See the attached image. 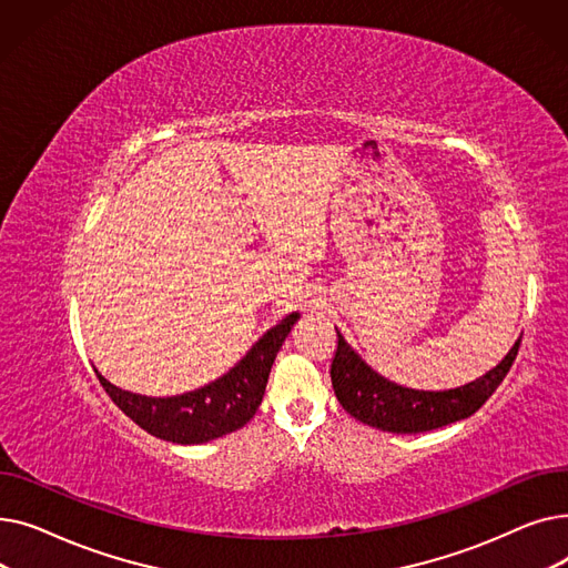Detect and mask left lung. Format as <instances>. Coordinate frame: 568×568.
<instances>
[{
	"instance_id": "obj_1",
	"label": "left lung",
	"mask_w": 568,
	"mask_h": 568,
	"mask_svg": "<svg viewBox=\"0 0 568 568\" xmlns=\"http://www.w3.org/2000/svg\"><path fill=\"white\" fill-rule=\"evenodd\" d=\"M336 343L329 371L338 403L354 419L389 433H426L467 419L495 394L520 347L518 338L499 366L458 389L414 392L371 371L341 334Z\"/></svg>"
}]
</instances>
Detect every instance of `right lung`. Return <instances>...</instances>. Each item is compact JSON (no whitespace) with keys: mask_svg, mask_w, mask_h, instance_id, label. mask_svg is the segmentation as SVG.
I'll return each mask as SVG.
<instances>
[{"mask_svg":"<svg viewBox=\"0 0 568 568\" xmlns=\"http://www.w3.org/2000/svg\"><path fill=\"white\" fill-rule=\"evenodd\" d=\"M300 315L292 313L268 329L253 349L221 379L172 398H146L116 389L99 371L105 394L149 435L174 444H202L246 426L264 396L276 354Z\"/></svg>","mask_w":568,"mask_h":568,"instance_id":"right-lung-1","label":"right lung"}]
</instances>
